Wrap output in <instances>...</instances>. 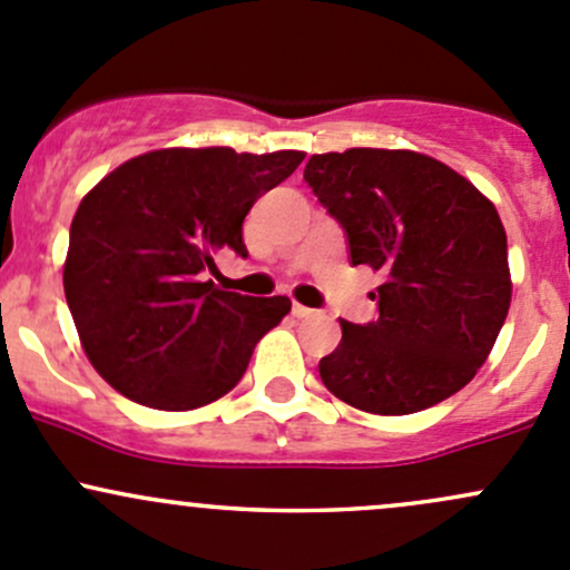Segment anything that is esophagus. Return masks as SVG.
Segmentation results:
<instances>
[{
	"label": "esophagus",
	"mask_w": 570,
	"mask_h": 570,
	"mask_svg": "<svg viewBox=\"0 0 570 570\" xmlns=\"http://www.w3.org/2000/svg\"><path fill=\"white\" fill-rule=\"evenodd\" d=\"M311 314H314V311L305 308V305H301V303L292 305V316H297V320H305V316H311Z\"/></svg>",
	"instance_id": "34e87169"
}]
</instances>
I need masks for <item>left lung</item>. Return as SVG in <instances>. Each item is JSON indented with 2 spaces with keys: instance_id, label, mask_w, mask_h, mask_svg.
<instances>
[{
  "instance_id": "1",
  "label": "left lung",
  "mask_w": 570,
  "mask_h": 570,
  "mask_svg": "<svg viewBox=\"0 0 570 570\" xmlns=\"http://www.w3.org/2000/svg\"><path fill=\"white\" fill-rule=\"evenodd\" d=\"M303 179L344 229L352 265L385 273L380 316L341 322V344L320 361L327 391L374 415H410L459 393L511 305L494 205L451 166L410 149L314 155Z\"/></svg>"
}]
</instances>
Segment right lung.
Segmentation results:
<instances>
[{
	"label": "right lung",
	"instance_id": "1",
	"mask_svg": "<svg viewBox=\"0 0 570 570\" xmlns=\"http://www.w3.org/2000/svg\"><path fill=\"white\" fill-rule=\"evenodd\" d=\"M303 153L155 149L100 179L76 209L65 297L89 363L136 404L196 410L243 380L289 297L215 289L213 256H245L243 220Z\"/></svg>",
	"mask_w": 570,
	"mask_h": 570
}]
</instances>
